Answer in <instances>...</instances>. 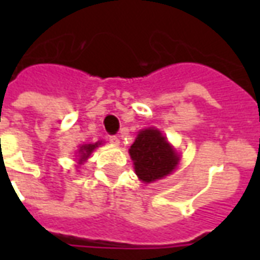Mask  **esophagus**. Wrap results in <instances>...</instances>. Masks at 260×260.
Masks as SVG:
<instances>
[{
  "label": "esophagus",
  "mask_w": 260,
  "mask_h": 260,
  "mask_svg": "<svg viewBox=\"0 0 260 260\" xmlns=\"http://www.w3.org/2000/svg\"><path fill=\"white\" fill-rule=\"evenodd\" d=\"M108 140H109L110 144H113V146H118V144H120V140H118L117 136H114V135L108 136Z\"/></svg>",
  "instance_id": "esophagus-1"
}]
</instances>
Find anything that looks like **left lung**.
Wrapping results in <instances>:
<instances>
[{
	"instance_id": "8db88e82",
	"label": "left lung",
	"mask_w": 260,
	"mask_h": 260,
	"mask_svg": "<svg viewBox=\"0 0 260 260\" xmlns=\"http://www.w3.org/2000/svg\"><path fill=\"white\" fill-rule=\"evenodd\" d=\"M129 155L134 160L136 175L148 183L169 175L179 160L165 136L154 128L142 131L138 135L131 146Z\"/></svg>"
}]
</instances>
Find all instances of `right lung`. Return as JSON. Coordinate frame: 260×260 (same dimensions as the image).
Instances as JSON below:
<instances>
[{
	"mask_svg": "<svg viewBox=\"0 0 260 260\" xmlns=\"http://www.w3.org/2000/svg\"><path fill=\"white\" fill-rule=\"evenodd\" d=\"M98 144L100 143H95V144H85V146L81 147V150H79V163L85 162L87 158H89V155L91 154V151L95 148V147H98Z\"/></svg>",
	"mask_w": 260,
	"mask_h": 260,
	"instance_id": "1",
	"label": "right lung"
}]
</instances>
